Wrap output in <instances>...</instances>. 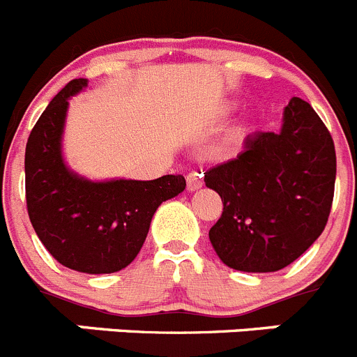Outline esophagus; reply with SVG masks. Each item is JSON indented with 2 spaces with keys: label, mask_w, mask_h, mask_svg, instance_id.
I'll return each mask as SVG.
<instances>
[{
  "label": "esophagus",
  "mask_w": 357,
  "mask_h": 357,
  "mask_svg": "<svg viewBox=\"0 0 357 357\" xmlns=\"http://www.w3.org/2000/svg\"><path fill=\"white\" fill-rule=\"evenodd\" d=\"M200 172H191L188 175V189L189 191H196V189H200L204 185V178H202Z\"/></svg>",
  "instance_id": "obj_1"
}]
</instances>
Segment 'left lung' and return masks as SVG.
<instances>
[{"mask_svg": "<svg viewBox=\"0 0 357 357\" xmlns=\"http://www.w3.org/2000/svg\"><path fill=\"white\" fill-rule=\"evenodd\" d=\"M336 178L335 143L306 100L292 97L280 132L248 136L231 161L205 173L223 200L208 231L223 264L244 273L290 266L322 234Z\"/></svg>", "mask_w": 357, "mask_h": 357, "instance_id": "left-lung-1", "label": "left lung"}]
</instances>
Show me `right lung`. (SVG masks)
I'll use <instances>...</instances> for the list:
<instances>
[{
  "label": "right lung",
  "mask_w": 357,
  "mask_h": 357,
  "mask_svg": "<svg viewBox=\"0 0 357 357\" xmlns=\"http://www.w3.org/2000/svg\"><path fill=\"white\" fill-rule=\"evenodd\" d=\"M88 86L74 79L49 102L26 143V204L45 250L77 273L122 271L142 250L157 207L185 189L182 175L155 181H90L63 159L68 99Z\"/></svg>",
  "instance_id": "add662e5"
}]
</instances>
